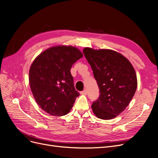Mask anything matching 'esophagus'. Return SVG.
I'll return each instance as SVG.
<instances>
[{"mask_svg":"<svg viewBox=\"0 0 158 158\" xmlns=\"http://www.w3.org/2000/svg\"><path fill=\"white\" fill-rule=\"evenodd\" d=\"M80 94H84V95H86V94H87V90L85 89V90H84L82 91H81Z\"/></svg>","mask_w":158,"mask_h":158,"instance_id":"esophagus-1","label":"esophagus"}]
</instances>
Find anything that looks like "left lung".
<instances>
[{"instance_id":"8db88e82","label":"left lung","mask_w":158,"mask_h":158,"mask_svg":"<svg viewBox=\"0 0 158 158\" xmlns=\"http://www.w3.org/2000/svg\"><path fill=\"white\" fill-rule=\"evenodd\" d=\"M83 52L99 88V97L91 106L94 114L104 120L115 118L128 106L135 93L134 69L127 58L114 50L87 47Z\"/></svg>"}]
</instances>
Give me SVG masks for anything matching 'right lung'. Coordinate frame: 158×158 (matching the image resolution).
<instances>
[{
  "label": "right lung",
  "mask_w": 158,
  "mask_h": 158,
  "mask_svg": "<svg viewBox=\"0 0 158 158\" xmlns=\"http://www.w3.org/2000/svg\"><path fill=\"white\" fill-rule=\"evenodd\" d=\"M82 57V53L76 47L57 46L41 53L31 65L30 89L37 104L50 115H67L80 95L70 71Z\"/></svg>",
  "instance_id": "1"
}]
</instances>
